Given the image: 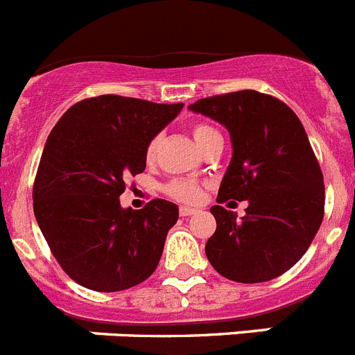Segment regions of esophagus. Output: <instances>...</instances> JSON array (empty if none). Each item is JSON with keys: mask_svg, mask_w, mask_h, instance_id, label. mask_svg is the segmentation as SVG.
<instances>
[{"mask_svg": "<svg viewBox=\"0 0 355 355\" xmlns=\"http://www.w3.org/2000/svg\"><path fill=\"white\" fill-rule=\"evenodd\" d=\"M195 212H196V209H193V207H180V216H184V218H186V216L195 214Z\"/></svg>", "mask_w": 355, "mask_h": 355, "instance_id": "esophagus-1", "label": "esophagus"}]
</instances>
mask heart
Segmentation results:
<instances>
[{
  "instance_id": "b5f03b06",
  "label": "heart",
  "mask_w": 355,
  "mask_h": 355,
  "mask_svg": "<svg viewBox=\"0 0 355 355\" xmlns=\"http://www.w3.org/2000/svg\"><path fill=\"white\" fill-rule=\"evenodd\" d=\"M216 134H218V132H216L212 126L203 125V123L193 126V137H195L198 148L202 146L209 137H212V135ZM157 152H159V137H153V139L146 144V150H144V157H146L148 162H153V160H155ZM166 193H168L169 196H173V198L180 200V202L191 203L198 202L200 196H202V189H200L198 184H196L195 180H189V178H175V180H171L168 186H166Z\"/></svg>"
}]
</instances>
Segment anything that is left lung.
I'll return each instance as SVG.
<instances>
[{
	"label": "left lung",
	"instance_id": "1",
	"mask_svg": "<svg viewBox=\"0 0 355 355\" xmlns=\"http://www.w3.org/2000/svg\"><path fill=\"white\" fill-rule=\"evenodd\" d=\"M189 110L229 130L232 159L218 203L248 200L246 214L211 207L216 232L205 255L220 275L255 284L300 261L323 220L325 186L300 119L284 101L257 91L203 98Z\"/></svg>",
	"mask_w": 355,
	"mask_h": 355
}]
</instances>
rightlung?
I'll list each match as a JSON object with an SVG mask.
<instances>
[{
    "mask_svg": "<svg viewBox=\"0 0 355 355\" xmlns=\"http://www.w3.org/2000/svg\"><path fill=\"white\" fill-rule=\"evenodd\" d=\"M182 107L103 94L69 107L53 126L33 184V212L51 254L80 286L123 291L155 271L178 207L157 198L132 211L119 196L125 178L146 168V144Z\"/></svg>",
    "mask_w": 355,
    "mask_h": 355,
    "instance_id": "add662e5",
    "label": "right lung"
}]
</instances>
